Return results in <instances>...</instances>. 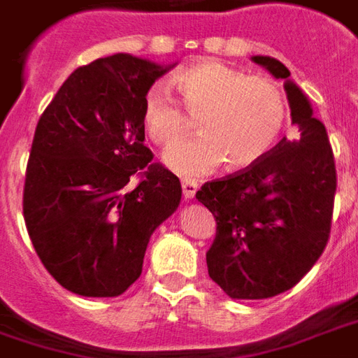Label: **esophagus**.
<instances>
[{
  "label": "esophagus",
  "mask_w": 358,
  "mask_h": 358,
  "mask_svg": "<svg viewBox=\"0 0 358 358\" xmlns=\"http://www.w3.org/2000/svg\"><path fill=\"white\" fill-rule=\"evenodd\" d=\"M197 192V184L192 182V180H182V194H184V199H194Z\"/></svg>",
  "instance_id": "esophagus-1"
}]
</instances>
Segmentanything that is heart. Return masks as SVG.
I'll return each mask as SVG.
<instances>
[{
    "mask_svg": "<svg viewBox=\"0 0 358 358\" xmlns=\"http://www.w3.org/2000/svg\"><path fill=\"white\" fill-rule=\"evenodd\" d=\"M181 104L169 85L153 83L143 96L141 122L147 137L169 149L187 129V115L200 116L201 136L166 153V164L186 178L229 169H248L277 143L287 118L281 89L266 77H248L234 67L207 59L174 77ZM188 113L186 115L185 112Z\"/></svg>",
    "mask_w": 358,
    "mask_h": 358,
    "instance_id": "heart-1",
    "label": "heart"
}]
</instances>
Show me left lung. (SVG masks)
<instances>
[{"label":"left lung","instance_id":"8db88e82","mask_svg":"<svg viewBox=\"0 0 358 358\" xmlns=\"http://www.w3.org/2000/svg\"><path fill=\"white\" fill-rule=\"evenodd\" d=\"M285 79L296 139L283 137L256 164L205 182L197 201L213 213L209 277L231 299L262 301L289 291L308 273L331 231L337 172L326 126L275 57L254 56Z\"/></svg>","mask_w":358,"mask_h":358}]
</instances>
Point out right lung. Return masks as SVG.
Here are the masks:
<instances>
[{
	"mask_svg": "<svg viewBox=\"0 0 358 358\" xmlns=\"http://www.w3.org/2000/svg\"><path fill=\"white\" fill-rule=\"evenodd\" d=\"M169 69L129 54L94 59L67 77L36 124L24 224L48 273L75 294L126 292L153 231L178 207V176L153 161L141 122L145 92Z\"/></svg>",
	"mask_w": 358,
	"mask_h": 358,
	"instance_id": "add662e5",
	"label": "right lung"
}]
</instances>
